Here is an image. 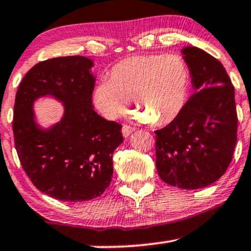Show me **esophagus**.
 Here are the masks:
<instances>
[{
    "label": "esophagus",
    "instance_id": "esophagus-1",
    "mask_svg": "<svg viewBox=\"0 0 251 251\" xmlns=\"http://www.w3.org/2000/svg\"><path fill=\"white\" fill-rule=\"evenodd\" d=\"M134 130H135V128L131 126H129V125H125L122 126V134H123V136H126V137L130 135Z\"/></svg>",
    "mask_w": 251,
    "mask_h": 251
}]
</instances>
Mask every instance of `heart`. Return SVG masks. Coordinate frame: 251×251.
Returning <instances> with one entry per match:
<instances>
[{"instance_id": "heart-1", "label": "heart", "mask_w": 251, "mask_h": 251, "mask_svg": "<svg viewBox=\"0 0 251 251\" xmlns=\"http://www.w3.org/2000/svg\"><path fill=\"white\" fill-rule=\"evenodd\" d=\"M188 86L189 71L179 56H133L115 64L109 80L97 83L93 103L104 117L115 120L133 99L141 112L137 118L165 125L184 106Z\"/></svg>"}]
</instances>
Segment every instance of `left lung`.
Segmentation results:
<instances>
[{
  "label": "left lung",
  "mask_w": 251,
  "mask_h": 251,
  "mask_svg": "<svg viewBox=\"0 0 251 251\" xmlns=\"http://www.w3.org/2000/svg\"><path fill=\"white\" fill-rule=\"evenodd\" d=\"M194 94L168 126L155 130L159 177L172 187L199 189L227 170L237 142L234 87L217 58L195 47L182 50Z\"/></svg>",
  "instance_id": "8db88e82"
}]
</instances>
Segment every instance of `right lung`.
<instances>
[{
	"instance_id": "right-lung-1",
	"label": "right lung",
	"mask_w": 251,
	"mask_h": 251,
	"mask_svg": "<svg viewBox=\"0 0 251 251\" xmlns=\"http://www.w3.org/2000/svg\"><path fill=\"white\" fill-rule=\"evenodd\" d=\"M92 66L83 56L39 62L15 96L13 133L21 166L37 189L61 201L100 196L112 179V153L123 142L122 126L93 110ZM43 95H53L65 105L61 122L47 131L36 126L31 110Z\"/></svg>"
}]
</instances>
